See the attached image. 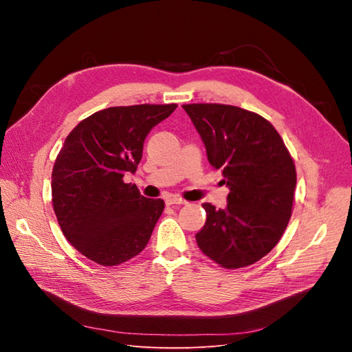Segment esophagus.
<instances>
[{"mask_svg": "<svg viewBox=\"0 0 352 352\" xmlns=\"http://www.w3.org/2000/svg\"><path fill=\"white\" fill-rule=\"evenodd\" d=\"M166 204L167 206H182V204H186V201L179 198V197H168V198H166Z\"/></svg>", "mask_w": 352, "mask_h": 352, "instance_id": "1", "label": "esophagus"}]
</instances>
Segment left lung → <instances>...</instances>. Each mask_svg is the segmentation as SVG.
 I'll use <instances>...</instances> for the list:
<instances>
[{"instance_id":"1","label":"left lung","mask_w":352,"mask_h":352,"mask_svg":"<svg viewBox=\"0 0 352 352\" xmlns=\"http://www.w3.org/2000/svg\"><path fill=\"white\" fill-rule=\"evenodd\" d=\"M206 145L208 163L221 168L226 208L202 204L207 221L199 250L225 269L247 267L278 243L292 214L296 172L273 124L257 113L225 104H185Z\"/></svg>"}]
</instances>
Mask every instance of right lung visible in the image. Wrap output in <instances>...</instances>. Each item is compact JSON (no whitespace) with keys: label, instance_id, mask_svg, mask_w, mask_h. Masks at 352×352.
I'll return each mask as SVG.
<instances>
[{"label":"right lung","instance_id":"add662e5","mask_svg":"<svg viewBox=\"0 0 352 352\" xmlns=\"http://www.w3.org/2000/svg\"><path fill=\"white\" fill-rule=\"evenodd\" d=\"M176 104L110 107L82 120L66 138L52 168V207L67 241L101 265L140 254L164 210L124 176L135 173L144 141Z\"/></svg>","mask_w":352,"mask_h":352}]
</instances>
